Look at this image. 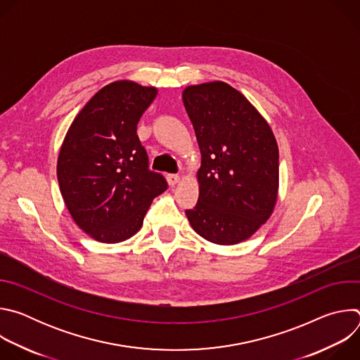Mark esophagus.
Returning a JSON list of instances; mask_svg holds the SVG:
<instances>
[{
    "instance_id": "obj_1",
    "label": "esophagus",
    "mask_w": 360,
    "mask_h": 360,
    "mask_svg": "<svg viewBox=\"0 0 360 360\" xmlns=\"http://www.w3.org/2000/svg\"><path fill=\"white\" fill-rule=\"evenodd\" d=\"M167 179H168V184H169L171 186H175V185L181 181V176L176 175V174H168V175H167Z\"/></svg>"
}]
</instances>
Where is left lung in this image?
<instances>
[{"mask_svg":"<svg viewBox=\"0 0 360 360\" xmlns=\"http://www.w3.org/2000/svg\"><path fill=\"white\" fill-rule=\"evenodd\" d=\"M182 99L202 155L199 198L185 214L207 240L239 243L269 219L276 203L275 135L250 102L226 82L186 86Z\"/></svg>","mask_w":360,"mask_h":360,"instance_id":"obj_1","label":"left lung"}]
</instances>
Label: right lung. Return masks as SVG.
<instances>
[{"label":"right lung","instance_id":"obj_1","mask_svg":"<svg viewBox=\"0 0 360 360\" xmlns=\"http://www.w3.org/2000/svg\"><path fill=\"white\" fill-rule=\"evenodd\" d=\"M158 91L132 81L99 89L72 121L63 142L57 176L75 224L104 243L135 235L152 199L167 188L149 169L136 125Z\"/></svg>","mask_w":360,"mask_h":360}]
</instances>
